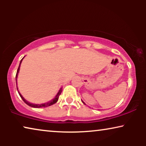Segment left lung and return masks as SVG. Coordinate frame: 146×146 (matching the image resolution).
<instances>
[{"label":"left lung","instance_id":"8db88e82","mask_svg":"<svg viewBox=\"0 0 146 146\" xmlns=\"http://www.w3.org/2000/svg\"><path fill=\"white\" fill-rule=\"evenodd\" d=\"M82 102H83V103H84V104H85V103H84V102H83V101H82Z\"/></svg>","mask_w":146,"mask_h":146}]
</instances>
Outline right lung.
Wrapping results in <instances>:
<instances>
[{
    "instance_id": "add662e5",
    "label": "right lung",
    "mask_w": 146,
    "mask_h": 146,
    "mask_svg": "<svg viewBox=\"0 0 146 146\" xmlns=\"http://www.w3.org/2000/svg\"><path fill=\"white\" fill-rule=\"evenodd\" d=\"M23 59H22L21 60V62H20V64H19V68H18V70H17V74H16V82H17V76H18V73H19V72L20 66H21V62H22V60H23ZM17 90H18L17 85ZM62 88H60V90L58 92L57 95L51 101H50V102H47V103L41 104H31V103L29 102H27V100H25V98H24L23 97V96H22V95L21 94V93H20L19 92V90H18V92H19V95H20V96H21V98L23 99V100L24 102H25L26 104H27V105H29V106L33 107V108H46V107H48V106H50L53 105V104H54L55 103H56V102H57V101L58 100V98H59V96H60V95L61 94L62 91Z\"/></svg>"
}]
</instances>
